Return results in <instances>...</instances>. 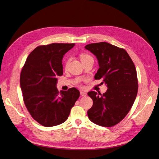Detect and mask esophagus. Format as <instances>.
Returning <instances> with one entry per match:
<instances>
[{
	"label": "esophagus",
	"mask_w": 159,
	"mask_h": 159,
	"mask_svg": "<svg viewBox=\"0 0 159 159\" xmlns=\"http://www.w3.org/2000/svg\"><path fill=\"white\" fill-rule=\"evenodd\" d=\"M80 95H81L82 96H85L86 95H87V93L84 92V91H80Z\"/></svg>",
	"instance_id": "34e87169"
}]
</instances>
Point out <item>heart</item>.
<instances>
[{
    "label": "heart",
    "mask_w": 159,
    "mask_h": 159,
    "mask_svg": "<svg viewBox=\"0 0 159 159\" xmlns=\"http://www.w3.org/2000/svg\"><path fill=\"white\" fill-rule=\"evenodd\" d=\"M80 60H81L82 62L84 61H85V60H88V59H89V58H92V57H91L90 55H89V54H85V53H82V54H81L80 56ZM68 61H69V60H68V61H66V65L68 64Z\"/></svg>",
    "instance_id": "heart-1"
}]
</instances>
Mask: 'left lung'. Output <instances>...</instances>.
<instances>
[{"instance_id": "left-lung-1", "label": "left lung", "mask_w": 159, "mask_h": 159, "mask_svg": "<svg viewBox=\"0 0 159 159\" xmlns=\"http://www.w3.org/2000/svg\"><path fill=\"white\" fill-rule=\"evenodd\" d=\"M94 54L99 69L96 80L102 79L108 88L103 94L95 91L88 93L93 107L88 111L89 120L100 126L112 127L120 122L131 110L138 93L136 67L126 51L102 42L85 46Z\"/></svg>"}]
</instances>
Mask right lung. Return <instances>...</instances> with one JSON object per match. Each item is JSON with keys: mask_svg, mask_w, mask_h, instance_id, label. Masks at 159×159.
<instances>
[{"mask_svg": "<svg viewBox=\"0 0 159 159\" xmlns=\"http://www.w3.org/2000/svg\"><path fill=\"white\" fill-rule=\"evenodd\" d=\"M75 46L53 43L37 47L28 55L20 75L24 103L37 122L52 127L65 122L80 96L75 88L58 91L57 77L63 75L64 54Z\"/></svg>", "mask_w": 159, "mask_h": 159, "instance_id": "obj_1", "label": "right lung"}]
</instances>
